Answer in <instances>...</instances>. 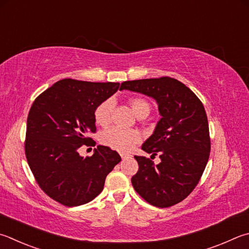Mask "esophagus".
Wrapping results in <instances>:
<instances>
[{
  "mask_svg": "<svg viewBox=\"0 0 249 249\" xmlns=\"http://www.w3.org/2000/svg\"><path fill=\"white\" fill-rule=\"evenodd\" d=\"M120 155H121V157H122V159H126V158L132 157V155H129V153H125V152H121Z\"/></svg>",
  "mask_w": 249,
  "mask_h": 249,
  "instance_id": "1",
  "label": "esophagus"
}]
</instances>
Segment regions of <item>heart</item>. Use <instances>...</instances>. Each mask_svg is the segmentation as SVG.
Listing matches in <instances>:
<instances>
[{
    "label": "heart",
    "mask_w": 249,
    "mask_h": 249,
    "mask_svg": "<svg viewBox=\"0 0 249 249\" xmlns=\"http://www.w3.org/2000/svg\"><path fill=\"white\" fill-rule=\"evenodd\" d=\"M129 105L132 107L135 114L140 116L142 114H149L150 105L143 98L134 97L129 99ZM113 109V100L107 99L99 105L94 110V121L100 126H107L111 121V112ZM142 136L137 130H128L120 127H111L101 134L100 140L105 146L119 151H129L135 144H137Z\"/></svg>",
    "instance_id": "obj_1"
}]
</instances>
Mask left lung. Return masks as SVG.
<instances>
[{
    "instance_id": "1",
    "label": "left lung",
    "mask_w": 249,
    "mask_h": 249,
    "mask_svg": "<svg viewBox=\"0 0 249 249\" xmlns=\"http://www.w3.org/2000/svg\"><path fill=\"white\" fill-rule=\"evenodd\" d=\"M120 89L140 92L155 99L162 116L142 149L151 157L135 156L138 172L132 184L152 206L168 208L184 200L197 186L210 155L207 114L201 101L191 89L171 77L129 80Z\"/></svg>"
}]
</instances>
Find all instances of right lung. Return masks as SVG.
<instances>
[{"instance_id": "obj_1", "label": "right lung", "mask_w": 249, "mask_h": 249, "mask_svg": "<svg viewBox=\"0 0 249 249\" xmlns=\"http://www.w3.org/2000/svg\"><path fill=\"white\" fill-rule=\"evenodd\" d=\"M119 87L65 78L36 98L27 119L25 153L40 188L53 200L66 207L91 201L121 161L106 146H98L91 157L78 153L83 144H96L89 137L97 130L94 110Z\"/></svg>"}]
</instances>
